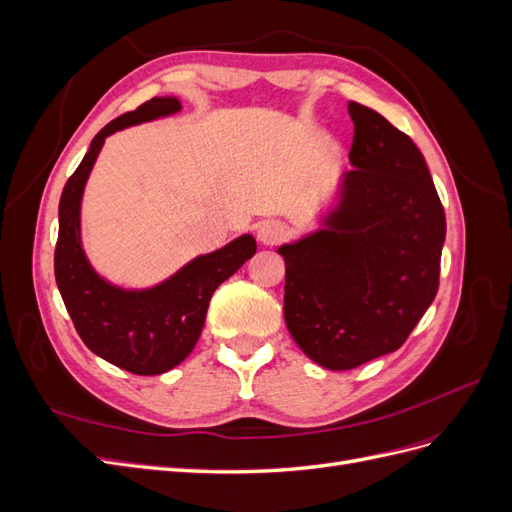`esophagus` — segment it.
<instances>
[{"mask_svg": "<svg viewBox=\"0 0 512 512\" xmlns=\"http://www.w3.org/2000/svg\"><path fill=\"white\" fill-rule=\"evenodd\" d=\"M286 226L282 222H275V220H267L258 226V241L262 245H277L280 241L286 239Z\"/></svg>", "mask_w": 512, "mask_h": 512, "instance_id": "34e87169", "label": "esophagus"}]
</instances>
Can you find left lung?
I'll return each instance as SVG.
<instances>
[{"label":"left lung","mask_w":512,"mask_h":512,"mask_svg":"<svg viewBox=\"0 0 512 512\" xmlns=\"http://www.w3.org/2000/svg\"><path fill=\"white\" fill-rule=\"evenodd\" d=\"M350 164L320 228L284 243V318L333 371L395 352L436 299L444 209L423 153L380 113L348 102Z\"/></svg>","instance_id":"obj_1"}]
</instances>
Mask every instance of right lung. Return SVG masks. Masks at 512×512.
<instances>
[{
	"label": "right lung",
	"mask_w": 512,
	"mask_h": 512,
	"mask_svg": "<svg viewBox=\"0 0 512 512\" xmlns=\"http://www.w3.org/2000/svg\"><path fill=\"white\" fill-rule=\"evenodd\" d=\"M181 111L177 98H151L113 119L89 145L59 200L55 280L85 346L100 359L138 376H158L188 356L203 331L215 288L256 254V239L241 235L211 254L196 256L162 284L119 288L89 265L81 243V200L106 136Z\"/></svg>",
	"instance_id": "1"
}]
</instances>
